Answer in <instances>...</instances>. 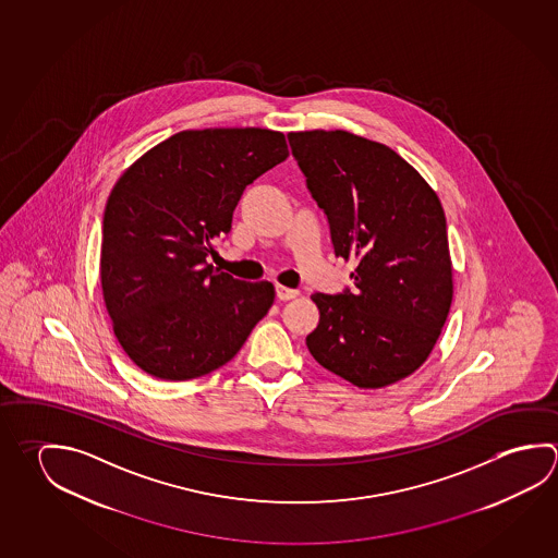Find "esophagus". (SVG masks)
Listing matches in <instances>:
<instances>
[{
    "label": "esophagus",
    "mask_w": 558,
    "mask_h": 558,
    "mask_svg": "<svg viewBox=\"0 0 558 558\" xmlns=\"http://www.w3.org/2000/svg\"><path fill=\"white\" fill-rule=\"evenodd\" d=\"M300 292L298 290H292V288H286V286H276V298L280 300V302H288V300H293V298H298Z\"/></svg>",
    "instance_id": "obj_1"
}]
</instances>
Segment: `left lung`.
Returning a JSON list of instances; mask_svg holds the SVG:
<instances>
[{"label":"left lung","mask_w":558,"mask_h":558,"mask_svg":"<svg viewBox=\"0 0 558 558\" xmlns=\"http://www.w3.org/2000/svg\"><path fill=\"white\" fill-rule=\"evenodd\" d=\"M305 184L329 221L335 255L356 258L354 288L313 293L319 325L305 337L323 368L384 388L427 361L452 302L439 197L390 147L349 131L288 135Z\"/></svg>","instance_id":"left-lung-1"}]
</instances>
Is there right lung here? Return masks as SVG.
Segmentation results:
<instances>
[{
    "mask_svg": "<svg viewBox=\"0 0 558 558\" xmlns=\"http://www.w3.org/2000/svg\"><path fill=\"white\" fill-rule=\"evenodd\" d=\"M288 158L270 129L182 131L129 167L104 211L99 275L113 332L160 380L231 361L275 303L270 282L207 265L245 187Z\"/></svg>",
    "mask_w": 558,
    "mask_h": 558,
    "instance_id": "obj_1",
    "label": "right lung"
}]
</instances>
